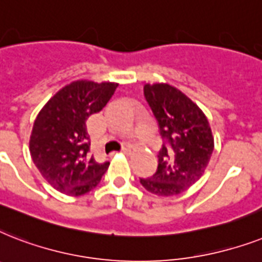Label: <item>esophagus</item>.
Returning a JSON list of instances; mask_svg holds the SVG:
<instances>
[{"label":"esophagus","mask_w":262,"mask_h":262,"mask_svg":"<svg viewBox=\"0 0 262 262\" xmlns=\"http://www.w3.org/2000/svg\"><path fill=\"white\" fill-rule=\"evenodd\" d=\"M131 150H133V147H131V146H125L124 150H123V154H129V152H131Z\"/></svg>","instance_id":"obj_1"}]
</instances>
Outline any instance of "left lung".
<instances>
[{
    "instance_id": "8db88e82",
    "label": "left lung",
    "mask_w": 262,
    "mask_h": 262,
    "mask_svg": "<svg viewBox=\"0 0 262 262\" xmlns=\"http://www.w3.org/2000/svg\"><path fill=\"white\" fill-rule=\"evenodd\" d=\"M144 97L158 120L165 144L151 179L143 188L157 196H174L193 185L208 166L214 151L210 123L200 108L169 83H146Z\"/></svg>"
}]
</instances>
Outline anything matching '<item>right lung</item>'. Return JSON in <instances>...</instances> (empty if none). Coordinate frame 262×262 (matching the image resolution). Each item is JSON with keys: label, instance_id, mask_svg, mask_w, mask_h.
I'll return each instance as SVG.
<instances>
[{"label": "right lung", "instance_id": "right-lung-1", "mask_svg": "<svg viewBox=\"0 0 262 262\" xmlns=\"http://www.w3.org/2000/svg\"><path fill=\"white\" fill-rule=\"evenodd\" d=\"M118 85L78 79L56 92L37 114L29 152L43 179L56 190L68 196L88 193L110 166L89 152L86 121L106 105Z\"/></svg>", "mask_w": 262, "mask_h": 262}]
</instances>
